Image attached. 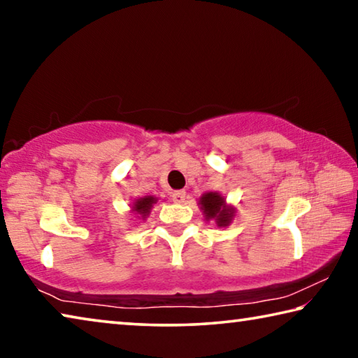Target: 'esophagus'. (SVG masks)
<instances>
[{"label": "esophagus", "mask_w": 358, "mask_h": 358, "mask_svg": "<svg viewBox=\"0 0 358 358\" xmlns=\"http://www.w3.org/2000/svg\"><path fill=\"white\" fill-rule=\"evenodd\" d=\"M172 201L177 203H183L186 201V192L185 191H175L172 194Z\"/></svg>", "instance_id": "esophagus-1"}]
</instances>
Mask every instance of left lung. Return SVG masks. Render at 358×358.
<instances>
[{"label": "left lung", "instance_id": "obj_1", "mask_svg": "<svg viewBox=\"0 0 358 358\" xmlns=\"http://www.w3.org/2000/svg\"><path fill=\"white\" fill-rule=\"evenodd\" d=\"M201 205L207 220H213L217 222V226H227L232 220L234 210L224 205V199L217 192H207L201 197Z\"/></svg>", "mask_w": 358, "mask_h": 358}]
</instances>
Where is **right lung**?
I'll list each match as a JSON object with an SVG mask.
<instances>
[{
  "label": "right lung",
  "mask_w": 358,
  "mask_h": 358,
  "mask_svg": "<svg viewBox=\"0 0 358 358\" xmlns=\"http://www.w3.org/2000/svg\"><path fill=\"white\" fill-rule=\"evenodd\" d=\"M156 203V199L151 197V196H147V197H142V199H137V202L134 203V207H132V210L136 211L137 215L141 216H147L150 213L151 210V205Z\"/></svg>",
  "instance_id": "add662e5"
}]
</instances>
